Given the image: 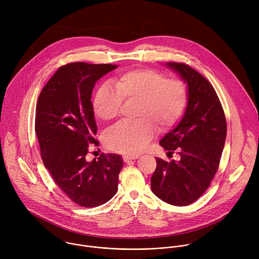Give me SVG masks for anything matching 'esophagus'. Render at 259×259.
<instances>
[{"mask_svg":"<svg viewBox=\"0 0 259 259\" xmlns=\"http://www.w3.org/2000/svg\"><path fill=\"white\" fill-rule=\"evenodd\" d=\"M136 159H138V156H124L123 157V161L125 162V163H128L129 161H132V160H136Z\"/></svg>","mask_w":259,"mask_h":259,"instance_id":"1","label":"esophagus"}]
</instances>
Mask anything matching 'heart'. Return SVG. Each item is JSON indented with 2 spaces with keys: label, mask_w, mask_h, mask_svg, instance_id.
Returning a JSON list of instances; mask_svg holds the SVG:
<instances>
[{
  "label": "heart",
  "mask_w": 259,
  "mask_h": 259,
  "mask_svg": "<svg viewBox=\"0 0 259 259\" xmlns=\"http://www.w3.org/2000/svg\"><path fill=\"white\" fill-rule=\"evenodd\" d=\"M101 86L93 99L95 115L110 122L120 115L123 100H136L133 123L120 124L109 131L105 144L125 155L142 152L156 133L171 128L181 117L188 101L187 86L181 80L167 79L151 68L125 71L112 83Z\"/></svg>",
  "instance_id": "obj_1"
}]
</instances>
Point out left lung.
<instances>
[{"instance_id":"1","label":"left lung","mask_w":259,"mask_h":259,"mask_svg":"<svg viewBox=\"0 0 259 259\" xmlns=\"http://www.w3.org/2000/svg\"><path fill=\"white\" fill-rule=\"evenodd\" d=\"M188 85V104L179 124L160 141L165 151L180 159L157 158L151 178L153 193L174 206H187L199 199L218 169L227 137V121L212 85L184 63L167 62Z\"/></svg>"}]
</instances>
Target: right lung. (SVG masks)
Returning <instances> with one entry per match:
<instances>
[{
	"instance_id": "add662e5",
	"label": "right lung",
	"mask_w": 259,
	"mask_h": 259,
	"mask_svg": "<svg viewBox=\"0 0 259 259\" xmlns=\"http://www.w3.org/2000/svg\"><path fill=\"white\" fill-rule=\"evenodd\" d=\"M115 64H65L44 86L35 108V133L42 160L60 190L82 207H97L118 191L123 167L120 155L102 154L86 160L97 145L91 95L95 83Z\"/></svg>"
}]
</instances>
